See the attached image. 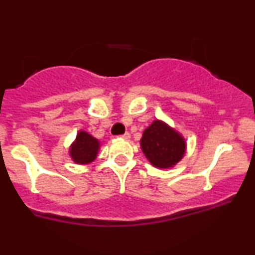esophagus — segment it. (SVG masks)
Returning a JSON list of instances; mask_svg holds the SVG:
<instances>
[{
  "instance_id": "34e87169",
  "label": "esophagus",
  "mask_w": 255,
  "mask_h": 255,
  "mask_svg": "<svg viewBox=\"0 0 255 255\" xmlns=\"http://www.w3.org/2000/svg\"><path fill=\"white\" fill-rule=\"evenodd\" d=\"M120 136H121L122 139H126V140H127V139H129V137H130V134L128 133V131H126L125 134H122V135H120Z\"/></svg>"
}]
</instances>
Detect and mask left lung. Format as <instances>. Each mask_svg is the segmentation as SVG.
<instances>
[{
	"label": "left lung",
	"instance_id": "left-lung-1",
	"mask_svg": "<svg viewBox=\"0 0 255 255\" xmlns=\"http://www.w3.org/2000/svg\"><path fill=\"white\" fill-rule=\"evenodd\" d=\"M140 144L151 164L164 169L176 164L186 150L183 137L158 120L146 128Z\"/></svg>",
	"mask_w": 255,
	"mask_h": 255
}]
</instances>
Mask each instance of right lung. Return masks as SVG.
<instances>
[{
  "label": "right lung",
  "mask_w": 255,
  "mask_h": 255,
  "mask_svg": "<svg viewBox=\"0 0 255 255\" xmlns=\"http://www.w3.org/2000/svg\"><path fill=\"white\" fill-rule=\"evenodd\" d=\"M98 148L99 142L97 139H95L86 131H80L75 142L72 145L71 156L78 164H86L95 159Z\"/></svg>",
  "instance_id": "add662e5"
}]
</instances>
